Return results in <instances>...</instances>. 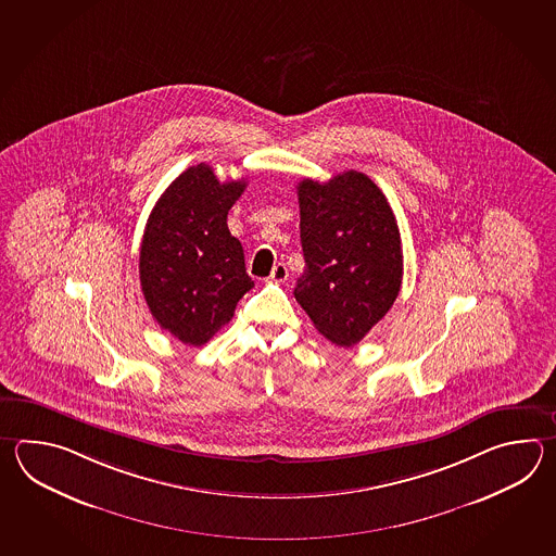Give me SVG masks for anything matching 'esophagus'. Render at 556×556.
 Masks as SVG:
<instances>
[{"mask_svg": "<svg viewBox=\"0 0 556 556\" xmlns=\"http://www.w3.org/2000/svg\"><path fill=\"white\" fill-rule=\"evenodd\" d=\"M286 280H288V268H286V264L280 262V264L274 266L273 274H270V282L280 283L286 282Z\"/></svg>", "mask_w": 556, "mask_h": 556, "instance_id": "esophagus-1", "label": "esophagus"}]
</instances>
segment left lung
Returning <instances> with one entry per match:
<instances>
[{
  "label": "left lung",
  "mask_w": 556,
  "mask_h": 556,
  "mask_svg": "<svg viewBox=\"0 0 556 556\" xmlns=\"http://www.w3.org/2000/svg\"><path fill=\"white\" fill-rule=\"evenodd\" d=\"M306 270L294 295L316 330L350 348L364 340L400 294L402 238L386 194L364 173L298 182Z\"/></svg>",
  "instance_id": "8db88e82"
}]
</instances>
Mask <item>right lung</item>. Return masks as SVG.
Wrapping results in <instances>:
<instances>
[{
  "mask_svg": "<svg viewBox=\"0 0 556 556\" xmlns=\"http://www.w3.org/2000/svg\"><path fill=\"white\" fill-rule=\"evenodd\" d=\"M247 189L220 182L213 166H190L154 204L144 226L139 276L142 295L163 330L199 348L235 316L254 286L244 250L226 216Z\"/></svg>",
  "mask_w": 556,
  "mask_h": 556,
  "instance_id": "1",
  "label": "right lung"
}]
</instances>
